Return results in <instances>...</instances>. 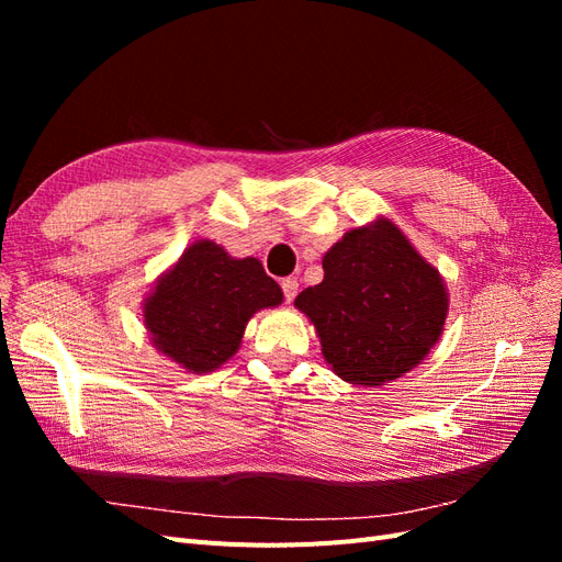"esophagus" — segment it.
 I'll use <instances>...</instances> for the list:
<instances>
[{
    "mask_svg": "<svg viewBox=\"0 0 562 562\" xmlns=\"http://www.w3.org/2000/svg\"><path fill=\"white\" fill-rule=\"evenodd\" d=\"M281 288H283V297H285V302H293V300H295V295H297V288H300V283H297V279L288 277V279H283V281H281Z\"/></svg>",
    "mask_w": 562,
    "mask_h": 562,
    "instance_id": "obj_1",
    "label": "esophagus"
}]
</instances>
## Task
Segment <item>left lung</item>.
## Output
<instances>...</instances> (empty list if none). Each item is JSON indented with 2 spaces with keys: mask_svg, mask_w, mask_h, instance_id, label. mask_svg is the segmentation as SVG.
Instances as JSON below:
<instances>
[{
  "mask_svg": "<svg viewBox=\"0 0 562 562\" xmlns=\"http://www.w3.org/2000/svg\"><path fill=\"white\" fill-rule=\"evenodd\" d=\"M295 307L310 316L339 378L380 386L415 368L443 330V279L403 232L380 220L345 234L323 258V281Z\"/></svg>",
  "mask_w": 562,
  "mask_h": 562,
  "instance_id": "1",
  "label": "left lung"
}]
</instances>
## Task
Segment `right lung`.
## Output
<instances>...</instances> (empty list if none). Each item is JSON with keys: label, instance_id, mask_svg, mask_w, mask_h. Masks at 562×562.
<instances>
[{"label": "right lung", "instance_id": "right-lung-1", "mask_svg": "<svg viewBox=\"0 0 562 562\" xmlns=\"http://www.w3.org/2000/svg\"><path fill=\"white\" fill-rule=\"evenodd\" d=\"M281 300L258 260H234L223 246L196 241L145 302V326L176 363L209 372L239 349L248 318Z\"/></svg>", "mask_w": 562, "mask_h": 562}]
</instances>
